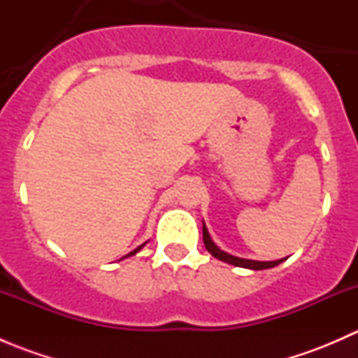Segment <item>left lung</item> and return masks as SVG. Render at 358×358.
Masks as SVG:
<instances>
[{
	"label": "left lung",
	"mask_w": 358,
	"mask_h": 358,
	"mask_svg": "<svg viewBox=\"0 0 358 358\" xmlns=\"http://www.w3.org/2000/svg\"><path fill=\"white\" fill-rule=\"evenodd\" d=\"M202 241H204V246L208 249L209 252H211L215 258L222 259V262L225 263H230V265H236V266H243V268H251V270H266V268H272V266H277L279 263H282L284 259H275V262H256V259H246V258H237V256H232L229 255V252L222 251L218 246H216L215 243L211 241V237H209V232L208 229H206V225L202 223Z\"/></svg>",
	"instance_id": "left-lung-1"
}]
</instances>
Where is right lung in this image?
Segmentation results:
<instances>
[{"mask_svg": "<svg viewBox=\"0 0 358 358\" xmlns=\"http://www.w3.org/2000/svg\"><path fill=\"white\" fill-rule=\"evenodd\" d=\"M143 246H145V244H142V246H138V248H136V249H133V251H131V252H129V255L122 256V258H128V256H133V255H136V252H138V251H140V249H142Z\"/></svg>", "mask_w": 358, "mask_h": 358, "instance_id": "add662e5", "label": "right lung"}]
</instances>
